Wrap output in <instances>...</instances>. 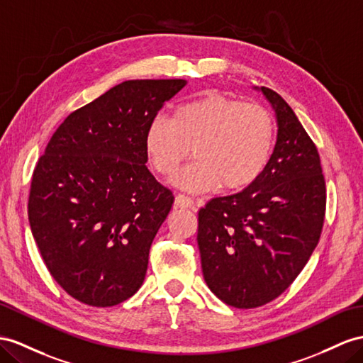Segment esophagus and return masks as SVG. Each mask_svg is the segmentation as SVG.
<instances>
[{"label": "esophagus", "instance_id": "esophagus-1", "mask_svg": "<svg viewBox=\"0 0 363 363\" xmlns=\"http://www.w3.org/2000/svg\"><path fill=\"white\" fill-rule=\"evenodd\" d=\"M194 206V201L189 196H185V194H178V196L174 198V207L178 208H193Z\"/></svg>", "mask_w": 363, "mask_h": 363}]
</instances>
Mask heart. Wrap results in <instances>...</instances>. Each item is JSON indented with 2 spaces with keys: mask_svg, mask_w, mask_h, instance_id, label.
I'll return each mask as SVG.
<instances>
[{
  "mask_svg": "<svg viewBox=\"0 0 363 363\" xmlns=\"http://www.w3.org/2000/svg\"><path fill=\"white\" fill-rule=\"evenodd\" d=\"M144 145L148 162L167 178L179 170L191 148L196 161L173 179L178 187L236 191L256 182L270 162L274 121L262 106L208 93L176 107L173 118H155Z\"/></svg>",
  "mask_w": 363,
  "mask_h": 363,
  "instance_id": "b5f03b06",
  "label": "heart"
}]
</instances>
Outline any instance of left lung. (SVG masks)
Segmentation results:
<instances>
[{"label": "left lung", "mask_w": 363, "mask_h": 363, "mask_svg": "<svg viewBox=\"0 0 363 363\" xmlns=\"http://www.w3.org/2000/svg\"><path fill=\"white\" fill-rule=\"evenodd\" d=\"M255 90L276 116L270 162L256 182L198 213L203 279L236 308L265 305L291 285L319 242L327 201L318 148L293 108L270 89Z\"/></svg>", "instance_id": "left-lung-1"}]
</instances>
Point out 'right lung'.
Returning <instances> with one entry per match:
<instances>
[{"mask_svg":"<svg viewBox=\"0 0 363 363\" xmlns=\"http://www.w3.org/2000/svg\"><path fill=\"white\" fill-rule=\"evenodd\" d=\"M185 79H132L70 113L35 167L29 222L64 290L113 306L141 288L173 193L147 169L145 132Z\"/></svg>","mask_w":363,"mask_h":363,"instance_id":"1","label":"right lung"}]
</instances>
